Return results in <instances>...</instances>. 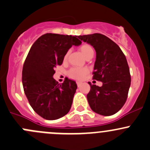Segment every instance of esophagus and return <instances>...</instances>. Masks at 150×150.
Masks as SVG:
<instances>
[{
	"mask_svg": "<svg viewBox=\"0 0 150 150\" xmlns=\"http://www.w3.org/2000/svg\"><path fill=\"white\" fill-rule=\"evenodd\" d=\"M76 84L78 86H80L81 84V82H80V81H76Z\"/></svg>",
	"mask_w": 150,
	"mask_h": 150,
	"instance_id": "34e87169",
	"label": "esophagus"
}]
</instances>
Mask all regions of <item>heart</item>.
Segmentation results:
<instances>
[{
  "mask_svg": "<svg viewBox=\"0 0 150 150\" xmlns=\"http://www.w3.org/2000/svg\"><path fill=\"white\" fill-rule=\"evenodd\" d=\"M79 50L84 58H87L89 55H94V50L91 45L88 44H84L79 47ZM68 53L65 55V59L67 58ZM87 69L84 68H72L69 71V74L71 78L77 80H81L87 74Z\"/></svg>",
  "mask_w": 150,
  "mask_h": 150,
  "instance_id": "1",
  "label": "heart"
}]
</instances>
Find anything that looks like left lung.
Returning a JSON list of instances; mask_svg holds the SVG:
<instances>
[{"instance_id": "left-lung-1", "label": "left lung", "mask_w": 150, "mask_h": 150, "mask_svg": "<svg viewBox=\"0 0 150 150\" xmlns=\"http://www.w3.org/2000/svg\"><path fill=\"white\" fill-rule=\"evenodd\" d=\"M95 48L96 60L92 79L103 82L90 85L86 95L91 109L100 115L108 116L119 111L125 104L131 85V76L126 56L119 46L99 33L78 36Z\"/></svg>"}]
</instances>
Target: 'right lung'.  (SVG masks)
I'll use <instances>...</instances> for the list:
<instances>
[{
	"label": "right lung",
	"mask_w": 150,
	"mask_h": 150,
	"mask_svg": "<svg viewBox=\"0 0 150 150\" xmlns=\"http://www.w3.org/2000/svg\"><path fill=\"white\" fill-rule=\"evenodd\" d=\"M77 36L47 33L34 42L24 61L22 84L34 110L46 120H56L69 112L77 85L66 78L62 84L53 79L55 69L62 64L72 45L81 42Z\"/></svg>",
	"instance_id": "1"
}]
</instances>
